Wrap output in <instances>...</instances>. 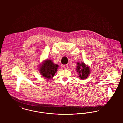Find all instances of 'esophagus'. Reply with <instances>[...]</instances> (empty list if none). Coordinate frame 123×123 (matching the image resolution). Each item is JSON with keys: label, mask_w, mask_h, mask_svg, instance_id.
<instances>
[{"label": "esophagus", "mask_w": 123, "mask_h": 123, "mask_svg": "<svg viewBox=\"0 0 123 123\" xmlns=\"http://www.w3.org/2000/svg\"><path fill=\"white\" fill-rule=\"evenodd\" d=\"M63 67L64 68V69H67L68 68V64H66V65H64L63 66Z\"/></svg>", "instance_id": "1"}]
</instances>
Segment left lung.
<instances>
[{
    "label": "left lung",
    "mask_w": 123,
    "mask_h": 123,
    "mask_svg": "<svg viewBox=\"0 0 123 123\" xmlns=\"http://www.w3.org/2000/svg\"><path fill=\"white\" fill-rule=\"evenodd\" d=\"M77 64L76 70L79 73L80 78L81 80H83L88 78V75L90 73L89 68L83 62L81 63L77 62Z\"/></svg>",
    "instance_id": "1"
}]
</instances>
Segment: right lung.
Returning a JSON list of instances; mask_svg holds the SVG:
<instances>
[{"instance_id": "1", "label": "right lung", "mask_w": 123, "mask_h": 123, "mask_svg": "<svg viewBox=\"0 0 123 123\" xmlns=\"http://www.w3.org/2000/svg\"><path fill=\"white\" fill-rule=\"evenodd\" d=\"M58 65L54 64L51 60H46L39 68L40 74L45 79H50L56 73Z\"/></svg>"}]
</instances>
